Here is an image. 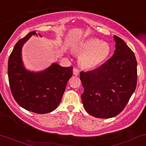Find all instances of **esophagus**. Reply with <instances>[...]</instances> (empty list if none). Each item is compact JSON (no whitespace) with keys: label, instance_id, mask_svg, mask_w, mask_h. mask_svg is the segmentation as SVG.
Here are the masks:
<instances>
[{"label":"esophagus","instance_id":"esophagus-1","mask_svg":"<svg viewBox=\"0 0 146 146\" xmlns=\"http://www.w3.org/2000/svg\"><path fill=\"white\" fill-rule=\"evenodd\" d=\"M73 74H74L75 76H78V75L80 74V71H79V70L78 69V68H73Z\"/></svg>","mask_w":146,"mask_h":146}]
</instances>
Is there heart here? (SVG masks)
I'll return each instance as SVG.
<instances>
[{"label": "heart", "mask_w": 146, "mask_h": 146, "mask_svg": "<svg viewBox=\"0 0 146 146\" xmlns=\"http://www.w3.org/2000/svg\"><path fill=\"white\" fill-rule=\"evenodd\" d=\"M78 54H81L79 63L86 69L95 68L103 63L110 53V47L106 42L91 38L82 41L75 49Z\"/></svg>", "instance_id": "b5f03b06"}]
</instances>
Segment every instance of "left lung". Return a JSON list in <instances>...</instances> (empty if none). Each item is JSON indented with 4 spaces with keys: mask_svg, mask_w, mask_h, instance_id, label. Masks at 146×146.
Wrapping results in <instances>:
<instances>
[{
    "mask_svg": "<svg viewBox=\"0 0 146 146\" xmlns=\"http://www.w3.org/2000/svg\"><path fill=\"white\" fill-rule=\"evenodd\" d=\"M116 50L111 58L98 68L80 72L84 91L82 101L88 113L110 118L119 114L127 105L137 83V62L124 41L113 35Z\"/></svg>",
    "mask_w": 146,
    "mask_h": 146,
    "instance_id": "8db88e82",
    "label": "left lung"
}]
</instances>
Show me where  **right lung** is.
<instances>
[{
	"label": "right lung",
	"instance_id": "1",
	"mask_svg": "<svg viewBox=\"0 0 146 146\" xmlns=\"http://www.w3.org/2000/svg\"><path fill=\"white\" fill-rule=\"evenodd\" d=\"M36 31L29 33L19 39L8 60V79L11 92L16 102L25 110L36 113H46L57 108L62 100L73 66L62 67L57 64L40 73L24 68L21 48L24 43Z\"/></svg>",
	"mask_w": 146,
	"mask_h": 146
}]
</instances>
